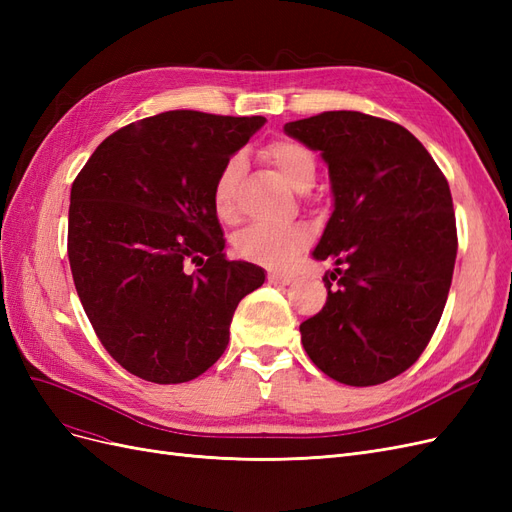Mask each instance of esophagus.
I'll return each mask as SVG.
<instances>
[{"instance_id": "obj_1", "label": "esophagus", "mask_w": 512, "mask_h": 512, "mask_svg": "<svg viewBox=\"0 0 512 512\" xmlns=\"http://www.w3.org/2000/svg\"><path fill=\"white\" fill-rule=\"evenodd\" d=\"M267 280H269V284H275V286H286V284H290V282H292V275L271 271V273L267 275Z\"/></svg>"}]
</instances>
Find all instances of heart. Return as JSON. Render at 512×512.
Masks as SVG:
<instances>
[{
    "mask_svg": "<svg viewBox=\"0 0 512 512\" xmlns=\"http://www.w3.org/2000/svg\"><path fill=\"white\" fill-rule=\"evenodd\" d=\"M265 160L277 168L292 190L307 192L316 179V156L303 143L292 138H277L262 149ZM241 173V158L232 156L215 177L213 211L222 222L237 218L235 190ZM309 235L303 226H252L237 239V252L250 262L265 267H288L303 247Z\"/></svg>",
    "mask_w": 512,
    "mask_h": 512,
    "instance_id": "obj_1",
    "label": "heart"
}]
</instances>
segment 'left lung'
I'll return each mask as SVG.
<instances>
[{"mask_svg": "<svg viewBox=\"0 0 512 512\" xmlns=\"http://www.w3.org/2000/svg\"><path fill=\"white\" fill-rule=\"evenodd\" d=\"M284 132L320 151L333 213L314 250L331 258L327 303L301 324L309 359L329 378L374 386L427 348L457 258L448 181L399 123L356 111L290 121Z\"/></svg>", "mask_w": 512, "mask_h": 512, "instance_id": "1", "label": "left lung"}]
</instances>
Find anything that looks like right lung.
I'll return each mask as SVG.
<instances>
[{
    "instance_id": "1",
    "label": "right lung",
    "mask_w": 512,
    "mask_h": 512,
    "mask_svg": "<svg viewBox=\"0 0 512 512\" xmlns=\"http://www.w3.org/2000/svg\"><path fill=\"white\" fill-rule=\"evenodd\" d=\"M265 117L168 111L113 132L70 192L68 258L98 339L130 374L198 378L265 271L226 260L213 183ZM192 261L199 269L187 273Z\"/></svg>"
}]
</instances>
